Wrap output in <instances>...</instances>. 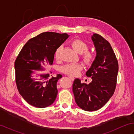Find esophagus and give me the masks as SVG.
<instances>
[{
  "label": "esophagus",
  "instance_id": "esophagus-1",
  "mask_svg": "<svg viewBox=\"0 0 134 134\" xmlns=\"http://www.w3.org/2000/svg\"><path fill=\"white\" fill-rule=\"evenodd\" d=\"M69 78L72 81H73V80H75V78H74V77H73V76H69Z\"/></svg>",
  "mask_w": 134,
  "mask_h": 134
}]
</instances>
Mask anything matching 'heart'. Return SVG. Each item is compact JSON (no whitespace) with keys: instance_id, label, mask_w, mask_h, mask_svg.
Segmentation results:
<instances>
[{"instance_id":"b5f03b06","label":"heart","mask_w":134,"mask_h":134,"mask_svg":"<svg viewBox=\"0 0 134 134\" xmlns=\"http://www.w3.org/2000/svg\"><path fill=\"white\" fill-rule=\"evenodd\" d=\"M70 45L77 53L81 54V58L87 65H90L94 61V55L91 52L87 51L88 46L83 40L76 39L71 41ZM61 47L57 49L55 53V57L57 61L61 59ZM82 69V66L80 64H68L62 68V72L70 76L77 75L79 71Z\"/></svg>"}]
</instances>
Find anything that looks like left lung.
<instances>
[{"mask_svg":"<svg viewBox=\"0 0 134 134\" xmlns=\"http://www.w3.org/2000/svg\"><path fill=\"white\" fill-rule=\"evenodd\" d=\"M91 39L97 56L86 73L87 77H91V83H81L80 79H76L72 86L77 106L88 111L102 108L112 97L119 70L118 61L110 43L97 34H93Z\"/></svg>","mask_w":134,"mask_h":134,"instance_id":"8db88e82","label":"left lung"}]
</instances>
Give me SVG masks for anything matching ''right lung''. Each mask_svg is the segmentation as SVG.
<instances>
[{
  "mask_svg": "<svg viewBox=\"0 0 134 134\" xmlns=\"http://www.w3.org/2000/svg\"><path fill=\"white\" fill-rule=\"evenodd\" d=\"M68 37L66 34L43 32L29 39L21 49L14 63L15 83L19 93L29 105L44 108L55 101L57 83L62 75L50 77L48 73L34 77L32 70H44L46 62L53 64L56 50Z\"/></svg>",
  "mask_w": 134,
  "mask_h": 134,
  "instance_id": "right-lung-1",
  "label": "right lung"
}]
</instances>
